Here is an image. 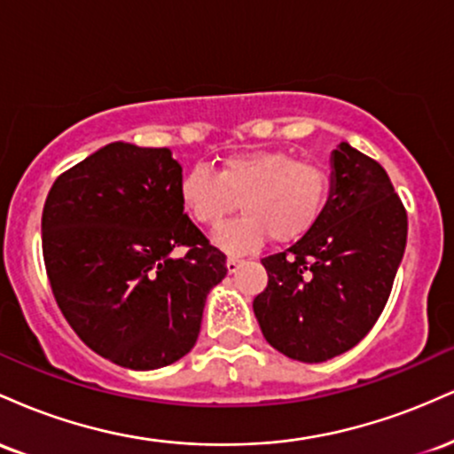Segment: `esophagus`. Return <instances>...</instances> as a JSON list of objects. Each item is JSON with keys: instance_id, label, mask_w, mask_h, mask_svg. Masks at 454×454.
Returning <instances> with one entry per match:
<instances>
[{"instance_id": "obj_1", "label": "esophagus", "mask_w": 454, "mask_h": 454, "mask_svg": "<svg viewBox=\"0 0 454 454\" xmlns=\"http://www.w3.org/2000/svg\"><path fill=\"white\" fill-rule=\"evenodd\" d=\"M241 262H243V260H239V258H228V260H226L228 273H237V269L241 267Z\"/></svg>"}]
</instances>
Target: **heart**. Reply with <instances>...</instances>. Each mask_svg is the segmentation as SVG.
I'll return each mask as SVG.
<instances>
[{"label": "heart", "mask_w": 454, "mask_h": 454, "mask_svg": "<svg viewBox=\"0 0 454 454\" xmlns=\"http://www.w3.org/2000/svg\"><path fill=\"white\" fill-rule=\"evenodd\" d=\"M333 194L326 168L299 161L286 151L231 155L220 170L198 164L179 181V200L196 223L217 228L241 200L243 215L217 232L226 252L245 254L270 239L278 245L301 241L317 226Z\"/></svg>", "instance_id": "heart-1"}]
</instances>
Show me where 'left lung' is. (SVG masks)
<instances>
[{"mask_svg":"<svg viewBox=\"0 0 454 454\" xmlns=\"http://www.w3.org/2000/svg\"><path fill=\"white\" fill-rule=\"evenodd\" d=\"M408 239V213L387 170L348 143L333 151V194L317 226L262 258L260 331L301 363L348 352L387 305Z\"/></svg>","mask_w":454,"mask_h":454,"instance_id":"obj_1","label":"left lung"}]
</instances>
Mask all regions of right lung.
<instances>
[{
    "mask_svg": "<svg viewBox=\"0 0 454 454\" xmlns=\"http://www.w3.org/2000/svg\"><path fill=\"white\" fill-rule=\"evenodd\" d=\"M166 147L111 143L55 179L43 211V256L67 325L93 352L158 369L194 348L226 256L179 200ZM181 247L186 254L175 259Z\"/></svg>",
    "mask_w": 454,
    "mask_h": 454,
    "instance_id": "add662e5",
    "label": "right lung"
}]
</instances>
